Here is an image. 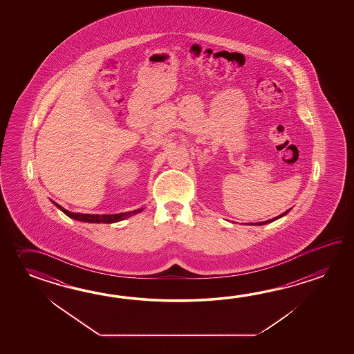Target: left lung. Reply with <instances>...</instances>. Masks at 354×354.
<instances>
[{"mask_svg": "<svg viewBox=\"0 0 354 354\" xmlns=\"http://www.w3.org/2000/svg\"><path fill=\"white\" fill-rule=\"evenodd\" d=\"M290 210H287L286 212H283V214H281L279 216H277V218H271V220H267V221H262V223H256L254 225H264V224H268V223H272V221H274V220H277V218H282V216H285L286 215L287 212H288Z\"/></svg>", "mask_w": 354, "mask_h": 354, "instance_id": "left-lung-1", "label": "left lung"}]
</instances>
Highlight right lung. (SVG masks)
<instances>
[{"label": "right lung", "mask_w": 354, "mask_h": 354, "mask_svg": "<svg viewBox=\"0 0 354 354\" xmlns=\"http://www.w3.org/2000/svg\"><path fill=\"white\" fill-rule=\"evenodd\" d=\"M53 203H54L53 201ZM55 206L63 211L67 216L69 218H75L78 221H84V223H104V224H111V223H118L121 220H125V218H130L133 215H136L138 212L143 211L142 209H138V210L128 211V212H121V214H113V215H95V214H78V212H71V211L63 209L60 205L55 203Z\"/></svg>", "instance_id": "1"}]
</instances>
